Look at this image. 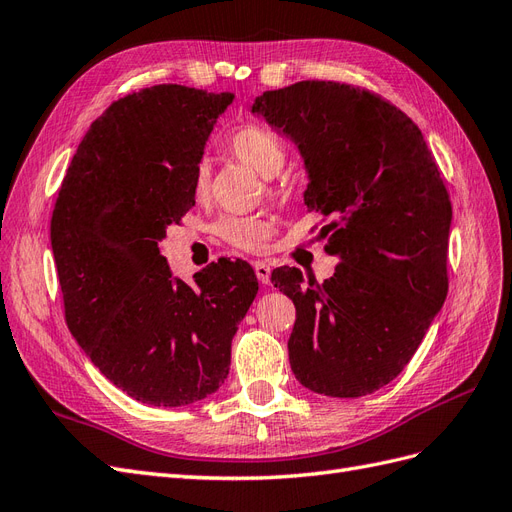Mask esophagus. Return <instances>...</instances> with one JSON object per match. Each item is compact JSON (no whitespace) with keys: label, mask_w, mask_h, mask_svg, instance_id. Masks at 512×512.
<instances>
[{"label":"esophagus","mask_w":512,"mask_h":512,"mask_svg":"<svg viewBox=\"0 0 512 512\" xmlns=\"http://www.w3.org/2000/svg\"><path fill=\"white\" fill-rule=\"evenodd\" d=\"M254 271H256V277H258L260 284H269V280H271V267L267 265V262L256 260L254 262Z\"/></svg>","instance_id":"1"}]
</instances>
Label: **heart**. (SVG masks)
<instances>
[{"instance_id": "obj_1", "label": "heart", "mask_w": 512, "mask_h": 512, "mask_svg": "<svg viewBox=\"0 0 512 512\" xmlns=\"http://www.w3.org/2000/svg\"><path fill=\"white\" fill-rule=\"evenodd\" d=\"M228 151L230 156L252 168L256 175L262 179H273L286 162V149L280 138L267 128L256 126V123H247L235 130L228 138ZM192 190L196 196H205L209 190V166L207 162H198L192 177ZM271 194H280V188H273ZM215 232L218 237L230 243L232 247H239L245 252H260L265 250L269 239L275 232V222L267 215H224L215 222Z\"/></svg>"}]
</instances>
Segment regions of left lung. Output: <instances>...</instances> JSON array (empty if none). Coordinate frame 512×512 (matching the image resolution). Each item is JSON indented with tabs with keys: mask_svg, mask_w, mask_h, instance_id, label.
<instances>
[{
	"mask_svg": "<svg viewBox=\"0 0 512 512\" xmlns=\"http://www.w3.org/2000/svg\"><path fill=\"white\" fill-rule=\"evenodd\" d=\"M299 147L305 205L329 224L333 277L303 282L294 267L271 282L297 307L292 374L329 397H363L395 380L421 346L448 292L451 198L416 123L367 89L301 81L252 104Z\"/></svg>",
	"mask_w": 512,
	"mask_h": 512,
	"instance_id": "1",
	"label": "left lung"
}]
</instances>
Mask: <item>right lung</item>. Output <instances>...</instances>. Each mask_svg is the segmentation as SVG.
I'll list each match as a JSON object with an SVG mask.
<instances>
[{
    "mask_svg": "<svg viewBox=\"0 0 512 512\" xmlns=\"http://www.w3.org/2000/svg\"><path fill=\"white\" fill-rule=\"evenodd\" d=\"M232 98L153 85L113 102L83 136L53 209L68 329L117 389L149 406L220 389L258 292L245 260L211 262L190 286L160 252L196 203L194 168Z\"/></svg>",
    "mask_w": 512,
    "mask_h": 512,
    "instance_id": "right-lung-1",
    "label": "right lung"
}]
</instances>
